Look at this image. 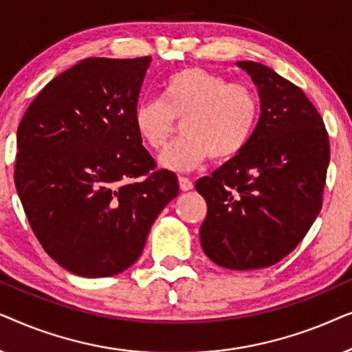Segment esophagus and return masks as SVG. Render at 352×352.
I'll use <instances>...</instances> for the list:
<instances>
[{
	"mask_svg": "<svg viewBox=\"0 0 352 352\" xmlns=\"http://www.w3.org/2000/svg\"><path fill=\"white\" fill-rule=\"evenodd\" d=\"M179 187L182 192H187L194 187V182H192L190 179H187V177H184V176H179Z\"/></svg>",
	"mask_w": 352,
	"mask_h": 352,
	"instance_id": "34e87169",
	"label": "esophagus"
}]
</instances>
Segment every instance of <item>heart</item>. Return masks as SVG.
I'll use <instances>...</instances> for the list:
<instances>
[{
    "label": "heart",
    "mask_w": 352,
    "mask_h": 352,
    "mask_svg": "<svg viewBox=\"0 0 352 352\" xmlns=\"http://www.w3.org/2000/svg\"><path fill=\"white\" fill-rule=\"evenodd\" d=\"M259 113L261 104L250 85L187 67L165 81L162 100H142L134 107L133 123L142 142L157 151L181 122L184 136L165 148L158 162L166 170L190 171L210 157L213 162L237 157L253 138Z\"/></svg>",
    "instance_id": "heart-1"
}]
</instances>
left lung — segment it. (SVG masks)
<instances>
[{"label":"left lung","mask_w":352,"mask_h":352,"mask_svg":"<svg viewBox=\"0 0 352 352\" xmlns=\"http://www.w3.org/2000/svg\"><path fill=\"white\" fill-rule=\"evenodd\" d=\"M256 85L261 115L248 146L195 189L208 213L200 243L211 261L252 271L280 261L322 208L330 144L324 120L301 88L269 67L237 62Z\"/></svg>","instance_id":"obj_1"}]
</instances>
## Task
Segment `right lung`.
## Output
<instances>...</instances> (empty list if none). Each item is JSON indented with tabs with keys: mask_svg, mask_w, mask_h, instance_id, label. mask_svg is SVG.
Listing matches in <instances>:
<instances>
[{
	"mask_svg": "<svg viewBox=\"0 0 352 352\" xmlns=\"http://www.w3.org/2000/svg\"><path fill=\"white\" fill-rule=\"evenodd\" d=\"M151 60H80L41 89L19 124V199L45 252L76 276L110 277L136 263L179 194L133 123Z\"/></svg>",
	"mask_w": 352,
	"mask_h": 352,
	"instance_id": "obj_1",
	"label": "right lung"
}]
</instances>
